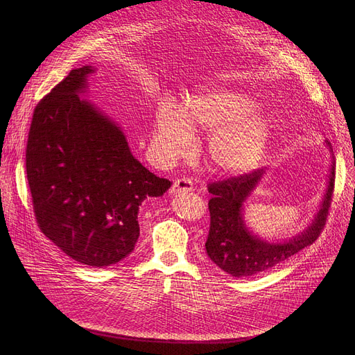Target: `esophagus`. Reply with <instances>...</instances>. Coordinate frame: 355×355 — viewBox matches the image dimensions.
Instances as JSON below:
<instances>
[{"instance_id":"34e87169","label":"esophagus","mask_w":355,"mask_h":355,"mask_svg":"<svg viewBox=\"0 0 355 355\" xmlns=\"http://www.w3.org/2000/svg\"><path fill=\"white\" fill-rule=\"evenodd\" d=\"M193 189L192 187V182L187 178H180V180H175L171 189H170V193L175 195V193H181V192H191Z\"/></svg>"}]
</instances>
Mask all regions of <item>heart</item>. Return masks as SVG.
I'll list each match as a JSON object with an SVG mask.
<instances>
[{
  "instance_id": "obj_1",
  "label": "heart",
  "mask_w": 355,
  "mask_h": 355,
  "mask_svg": "<svg viewBox=\"0 0 355 355\" xmlns=\"http://www.w3.org/2000/svg\"><path fill=\"white\" fill-rule=\"evenodd\" d=\"M256 110L251 96L229 88L193 94L184 110L166 103L156 114L151 146L173 160L189 150L192 132L211 133L208 157L214 168L223 175L247 174L263 160L272 132Z\"/></svg>"
}]
</instances>
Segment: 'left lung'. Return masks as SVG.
Returning <instances> with one entry per match:
<instances>
[{"instance_id":"obj_1","label":"left lung","mask_w":355,"mask_h":355,"mask_svg":"<svg viewBox=\"0 0 355 355\" xmlns=\"http://www.w3.org/2000/svg\"><path fill=\"white\" fill-rule=\"evenodd\" d=\"M266 171L256 170L208 185L211 227L205 243L209 259L232 277H250L267 271L311 245L322 233L334 191V164L320 209L300 234L281 243H270L252 234L243 220V204Z\"/></svg>"}]
</instances>
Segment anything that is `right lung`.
Returning a JSON list of instances; mask_svg holds the SVG:
<instances>
[{
    "label": "right lung",
    "mask_w": 355,
    "mask_h": 355,
    "mask_svg": "<svg viewBox=\"0 0 355 355\" xmlns=\"http://www.w3.org/2000/svg\"><path fill=\"white\" fill-rule=\"evenodd\" d=\"M94 71L71 70L39 101L25 163L42 233L73 260L103 268L133 251L141 202L171 182L143 167L122 129L78 96Z\"/></svg>",
    "instance_id": "1"
}]
</instances>
